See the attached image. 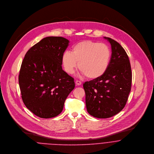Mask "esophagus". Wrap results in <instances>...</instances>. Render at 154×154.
I'll return each mask as SVG.
<instances>
[{
    "mask_svg": "<svg viewBox=\"0 0 154 154\" xmlns=\"http://www.w3.org/2000/svg\"><path fill=\"white\" fill-rule=\"evenodd\" d=\"M75 84H76V85H78V86H79V85H81L82 84V82H81V81H78V80H77V81H75Z\"/></svg>",
    "mask_w": 154,
    "mask_h": 154,
    "instance_id": "esophagus-1",
    "label": "esophagus"
}]
</instances>
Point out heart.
I'll return each mask as SVG.
<instances>
[{
  "mask_svg": "<svg viewBox=\"0 0 154 154\" xmlns=\"http://www.w3.org/2000/svg\"><path fill=\"white\" fill-rule=\"evenodd\" d=\"M111 58L109 47L91 41H84L75 44L72 52L66 51L62 55L65 71L73 74L79 67L83 76L91 79L99 78L106 72Z\"/></svg>",
  "mask_w": 154,
  "mask_h": 154,
  "instance_id": "heart-1",
  "label": "heart"
}]
</instances>
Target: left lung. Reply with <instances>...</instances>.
<instances>
[{
    "instance_id": "obj_1",
    "label": "left lung",
    "mask_w": 154,
    "mask_h": 154,
    "mask_svg": "<svg viewBox=\"0 0 154 154\" xmlns=\"http://www.w3.org/2000/svg\"><path fill=\"white\" fill-rule=\"evenodd\" d=\"M111 45L109 67L101 77L83 84L87 112L98 118H108L121 112L131 91L132 74L128 57L113 39L104 37Z\"/></svg>"
}]
</instances>
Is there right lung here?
Listing matches in <instances>:
<instances>
[{
	"instance_id": "add662e5",
	"label": "right lung",
	"mask_w": 154,
	"mask_h": 154,
	"mask_svg": "<svg viewBox=\"0 0 154 154\" xmlns=\"http://www.w3.org/2000/svg\"><path fill=\"white\" fill-rule=\"evenodd\" d=\"M69 41L63 37L42 39L27 52L18 82L23 101L35 115L50 118L63 110L74 89V79L62 69V55Z\"/></svg>"
}]
</instances>
